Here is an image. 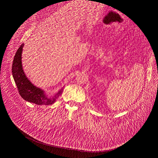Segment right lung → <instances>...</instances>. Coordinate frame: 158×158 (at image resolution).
<instances>
[{
  "instance_id": "obj_1",
  "label": "right lung",
  "mask_w": 158,
  "mask_h": 158,
  "mask_svg": "<svg viewBox=\"0 0 158 158\" xmlns=\"http://www.w3.org/2000/svg\"><path fill=\"white\" fill-rule=\"evenodd\" d=\"M22 44L14 56L12 65V74L20 95L24 100L36 105H52L62 93L63 88L53 96L49 97L41 89L35 86L26 77L22 69V52L24 47Z\"/></svg>"
}]
</instances>
